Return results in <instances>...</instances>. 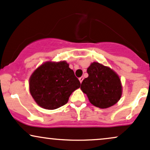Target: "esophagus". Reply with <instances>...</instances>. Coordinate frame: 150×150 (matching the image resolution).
Masks as SVG:
<instances>
[{"label":"esophagus","mask_w":150,"mask_h":150,"mask_svg":"<svg viewBox=\"0 0 150 150\" xmlns=\"http://www.w3.org/2000/svg\"><path fill=\"white\" fill-rule=\"evenodd\" d=\"M83 80V76L80 77V78H79V81H80V82H81V83H82Z\"/></svg>","instance_id":"34e87169"}]
</instances>
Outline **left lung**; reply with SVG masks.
<instances>
[{
    "label": "left lung",
    "instance_id": "obj_1",
    "mask_svg": "<svg viewBox=\"0 0 150 150\" xmlns=\"http://www.w3.org/2000/svg\"><path fill=\"white\" fill-rule=\"evenodd\" d=\"M87 72L88 77L83 81L81 89L87 95L92 105L106 109L120 100L122 86L121 79L114 70L98 62H93Z\"/></svg>",
    "mask_w": 150,
    "mask_h": 150
}]
</instances>
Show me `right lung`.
<instances>
[{"instance_id":"obj_1","label":"right lung","mask_w":150,"mask_h":150,"mask_svg":"<svg viewBox=\"0 0 150 150\" xmlns=\"http://www.w3.org/2000/svg\"><path fill=\"white\" fill-rule=\"evenodd\" d=\"M81 83L66 61L46 62L33 72L29 91L40 107L55 110L67 103L69 98Z\"/></svg>"}]
</instances>
